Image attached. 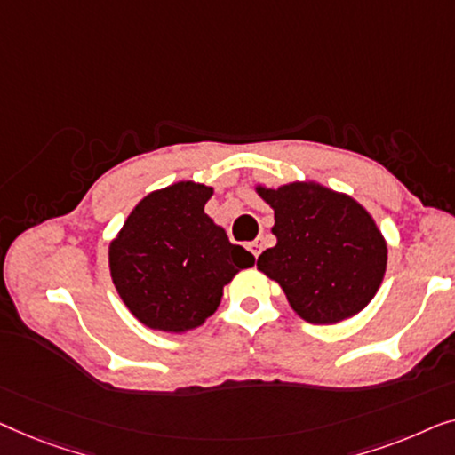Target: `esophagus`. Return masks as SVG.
Segmentation results:
<instances>
[{"label":"esophagus","mask_w":455,"mask_h":455,"mask_svg":"<svg viewBox=\"0 0 455 455\" xmlns=\"http://www.w3.org/2000/svg\"><path fill=\"white\" fill-rule=\"evenodd\" d=\"M249 251L253 253V258H258V255L261 253V241H253V243H249Z\"/></svg>","instance_id":"34e87169"}]
</instances>
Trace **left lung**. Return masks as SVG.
Wrapping results in <instances>:
<instances>
[{
	"mask_svg": "<svg viewBox=\"0 0 455 455\" xmlns=\"http://www.w3.org/2000/svg\"><path fill=\"white\" fill-rule=\"evenodd\" d=\"M255 191L274 210L276 235V245L258 258V270L283 286L297 315L328 325L363 311L387 266L373 216L350 196L313 181Z\"/></svg>",
	"mask_w": 455,
	"mask_h": 455,
	"instance_id": "obj_1",
	"label": "left lung"
}]
</instances>
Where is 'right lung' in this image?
<instances>
[{"label":"right lung","instance_id":"1","mask_svg":"<svg viewBox=\"0 0 455 455\" xmlns=\"http://www.w3.org/2000/svg\"><path fill=\"white\" fill-rule=\"evenodd\" d=\"M214 189L179 181L152 191L108 245V270L146 328L183 334L219 309L222 289L255 258L204 212Z\"/></svg>","mask_w":455,"mask_h":455}]
</instances>
